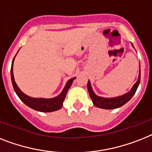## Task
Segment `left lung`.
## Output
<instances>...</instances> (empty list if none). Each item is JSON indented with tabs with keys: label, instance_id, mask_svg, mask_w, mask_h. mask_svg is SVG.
Listing matches in <instances>:
<instances>
[{
	"label": "left lung",
	"instance_id": "1",
	"mask_svg": "<svg viewBox=\"0 0 152 152\" xmlns=\"http://www.w3.org/2000/svg\"><path fill=\"white\" fill-rule=\"evenodd\" d=\"M140 81V70L139 76H138V80L137 83L134 85V87H132L131 91L125 94L124 95L120 96V97H114V98H104V97H98L94 93L92 87L91 86V83L88 81L87 83V89H88L89 94L90 97L92 99L93 104L97 107V108H104V109H114V108H119L123 104H125L129 100L131 99L132 97L134 95V94L136 93L137 89L139 83Z\"/></svg>",
	"mask_w": 152,
	"mask_h": 152
}]
</instances>
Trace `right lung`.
I'll return each instance as SVG.
<instances>
[{"instance_id": "1", "label": "right lung", "mask_w": 152, "mask_h": 152, "mask_svg": "<svg viewBox=\"0 0 152 152\" xmlns=\"http://www.w3.org/2000/svg\"><path fill=\"white\" fill-rule=\"evenodd\" d=\"M14 58L12 61V68H11V77H12V82L14 90L15 93L17 94L18 97L20 98L24 104L29 106L31 108L34 110L39 111V112H54V111L58 110L61 108V106L63 104V102L65 100V97L66 96L67 91H69V87L72 83V81L75 78H72L69 80L67 82L65 87H64L63 91L58 97H54V98H50V99H44V98H33V97H29V96L26 95L24 93H23L20 91V89L18 88L16 83L15 82L14 80V75H13V62H14Z\"/></svg>"}]
</instances>
